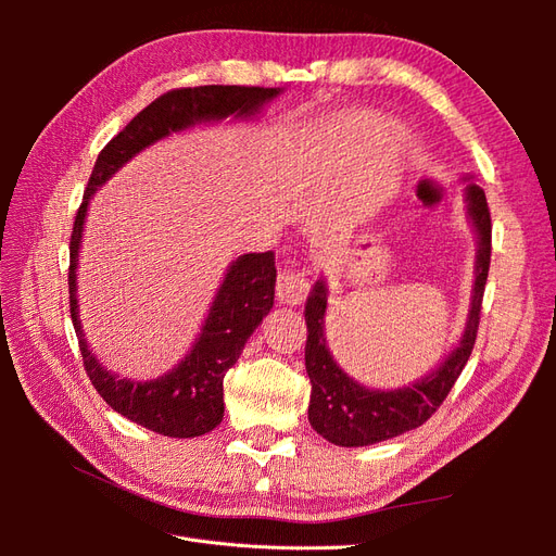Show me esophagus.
Segmentation results:
<instances>
[{
  "label": "esophagus",
  "mask_w": 556,
  "mask_h": 556,
  "mask_svg": "<svg viewBox=\"0 0 556 556\" xmlns=\"http://www.w3.org/2000/svg\"><path fill=\"white\" fill-rule=\"evenodd\" d=\"M278 301L285 306H301L308 296V280L296 268H285L276 282Z\"/></svg>",
  "instance_id": "esophagus-1"
}]
</instances>
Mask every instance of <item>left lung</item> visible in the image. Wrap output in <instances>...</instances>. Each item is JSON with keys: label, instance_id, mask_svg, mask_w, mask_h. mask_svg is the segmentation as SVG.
<instances>
[{"label": "left lung", "instance_id": "obj_1", "mask_svg": "<svg viewBox=\"0 0 556 556\" xmlns=\"http://www.w3.org/2000/svg\"><path fill=\"white\" fill-rule=\"evenodd\" d=\"M466 185V213L470 227L476 231V280L470 292V308L459 343L447 357L425 378L396 390H374L352 380L343 368L333 362L325 336L327 315V282L319 278L306 301V371L311 378V427L333 445L364 447L380 441H390L394 435L422 427L427 419L441 408L450 394L452 384L476 345V333L480 323V306L484 294L486 274H490L492 257V217L486 208V197L473 178H464Z\"/></svg>", "mask_w": 556, "mask_h": 556}]
</instances>
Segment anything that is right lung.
I'll return each instance as SVG.
<instances>
[{"instance_id": "add662e5", "label": "right lung", "mask_w": 556, "mask_h": 556, "mask_svg": "<svg viewBox=\"0 0 556 556\" xmlns=\"http://www.w3.org/2000/svg\"><path fill=\"white\" fill-rule=\"evenodd\" d=\"M280 92L282 88L199 86L157 97L99 153L86 194H83V204L76 213L70 243V306L83 366H86L94 390L115 413L150 431L169 435V439H194L223 422V378L241 357L250 333L274 308L276 255L274 252H250L229 264L204 325H201V333L185 359H180L172 371L155 380L121 378L94 357L78 317L76 268L90 199L148 146L194 125L220 123L225 117L250 121Z\"/></svg>"}]
</instances>
